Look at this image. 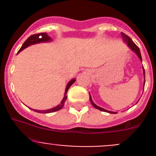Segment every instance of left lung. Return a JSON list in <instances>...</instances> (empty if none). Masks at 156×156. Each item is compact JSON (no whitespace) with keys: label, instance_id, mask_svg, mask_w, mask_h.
<instances>
[{"label":"left lung","instance_id":"1","mask_svg":"<svg viewBox=\"0 0 156 156\" xmlns=\"http://www.w3.org/2000/svg\"><path fill=\"white\" fill-rule=\"evenodd\" d=\"M122 37H123L124 41L126 42V43L127 44V46H128L129 48L131 49V50H133V51H134L135 53H136V54L137 55L138 57L140 58V60L142 61V57H141L140 51L139 48H138V47L136 46V44H135L134 42H133V41L131 40V38H130V37H129V36L126 35V34H124V33H122ZM143 69H144V85H145V70H144V66H143ZM89 96H90V103H91V104H92L93 106H94V107H95L96 108H97V109L100 110V111L106 112H108V113H112V114H115V113H117V112H115L108 111V110L104 109V108H103L100 107V106H97V105H96L95 103H94V102L92 101V98H91V97H90V94H89Z\"/></svg>","mask_w":156,"mask_h":156}]
</instances>
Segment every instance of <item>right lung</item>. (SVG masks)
Returning a JSON list of instances; mask_svg holds the SVG:
<instances>
[{
    "label": "right lung",
    "mask_w": 156,
    "mask_h": 156,
    "mask_svg": "<svg viewBox=\"0 0 156 156\" xmlns=\"http://www.w3.org/2000/svg\"><path fill=\"white\" fill-rule=\"evenodd\" d=\"M51 41L50 37L47 34V33H38V34H34L31 35L26 41L24 42V44H23V46L21 47V48L20 49V50L18 51L19 53L20 51H22L23 50H24L25 48H26L27 47H29V45L31 44H37V43H40V42H47V41ZM75 81V79H72L67 84V87L66 89V92H65V96H64L63 99H62V102L60 103V104L56 106V107L54 108H52L50 109H47V110H35L34 109V112H37L39 113H50V112H56V111H59L60 110L61 108L63 107L64 106V103H65L66 100L67 99V91H68L69 88L72 85L74 82Z\"/></svg>",
    "instance_id": "add662e5"
}]
</instances>
